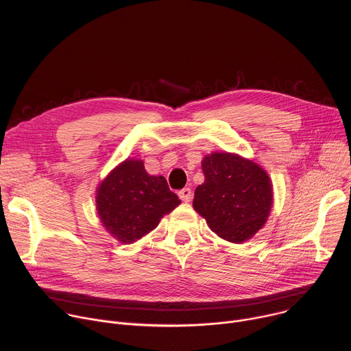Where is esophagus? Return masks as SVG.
I'll return each mask as SVG.
<instances>
[{
    "instance_id": "esophagus-1",
    "label": "esophagus",
    "mask_w": 351,
    "mask_h": 351,
    "mask_svg": "<svg viewBox=\"0 0 351 351\" xmlns=\"http://www.w3.org/2000/svg\"><path fill=\"white\" fill-rule=\"evenodd\" d=\"M179 197H180V200L182 202H184V203H189L190 202V199H192V190H190L189 187H184V189H182V190H179Z\"/></svg>"
}]
</instances>
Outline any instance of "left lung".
<instances>
[{
  "mask_svg": "<svg viewBox=\"0 0 351 351\" xmlns=\"http://www.w3.org/2000/svg\"><path fill=\"white\" fill-rule=\"evenodd\" d=\"M204 182L195 190L193 208L219 238L232 243L250 239L266 224L273 206L267 172L232 152H211L202 161Z\"/></svg>",
  "mask_w": 351,
  "mask_h": 351,
  "instance_id": "left-lung-1",
  "label": "left lung"
}]
</instances>
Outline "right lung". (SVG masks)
I'll return each instance as SVG.
<instances>
[{
	"label": "right lung",
	"instance_id": "1",
	"mask_svg": "<svg viewBox=\"0 0 351 351\" xmlns=\"http://www.w3.org/2000/svg\"><path fill=\"white\" fill-rule=\"evenodd\" d=\"M97 211L104 228L119 242L133 243L173 211L179 197L164 176H152L143 159L127 158L97 187Z\"/></svg>",
	"mask_w": 351,
	"mask_h": 351
}]
</instances>
